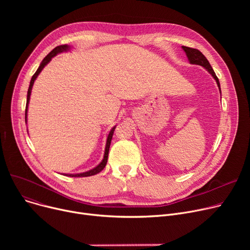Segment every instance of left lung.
Listing matches in <instances>:
<instances>
[{"mask_svg": "<svg viewBox=\"0 0 250 250\" xmlns=\"http://www.w3.org/2000/svg\"><path fill=\"white\" fill-rule=\"evenodd\" d=\"M181 48L185 50L186 55L188 59V62L191 63V64H199V65H202L203 68H205L209 74L212 75V77L216 80V83L219 87V90H220V93H221V87H220V82H219V79L218 77L216 76L213 68L211 67V64H209L208 61L207 60V58L202 54V52L199 50V49H195V48H191V47H188V46H181Z\"/></svg>", "mask_w": 250, "mask_h": 250, "instance_id": "left-lung-1", "label": "left lung"}]
</instances>
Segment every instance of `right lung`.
<instances>
[{"label": "right lung", "instance_id": "obj_1", "mask_svg": "<svg viewBox=\"0 0 250 250\" xmlns=\"http://www.w3.org/2000/svg\"><path fill=\"white\" fill-rule=\"evenodd\" d=\"M71 50V46L68 45V44H62V45H59L57 47H55L54 49H52L49 54L42 60V62H41V64H39L38 69L36 70L35 74L32 76L31 80H30V84H29V88H28V91H27V101H26V109H25V123L27 124V111H28V104H29V100H30V95H31V90H32V87H33V84H34V81L36 80V78L38 77V75L41 74V72L42 71V69L45 67V65L51 61V59L56 57L57 55L61 54V52H64V51H69ZM116 125H114L111 129L110 132L108 134V137H107V140H106V145H105V150H104V156H103V159L102 161L94 168H92L91 170H88V171L86 172H83V173H77V174H63L65 176H70V177H87V176H91V175H95L97 173H99L100 171H102V170L104 169L105 165H106L107 163V159H108V152H109V147H110V143H111V139H112V136H113V133H114V129H115Z\"/></svg>", "mask_w": 250, "mask_h": 250}]
</instances>
